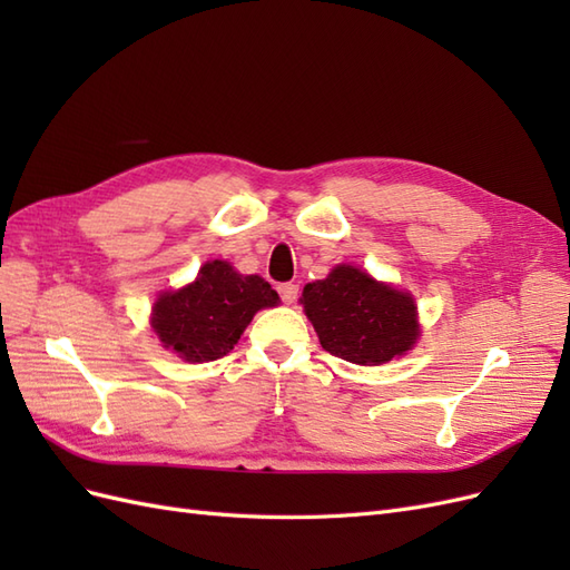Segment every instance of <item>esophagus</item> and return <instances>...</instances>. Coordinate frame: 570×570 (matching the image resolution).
<instances>
[{
  "label": "esophagus",
  "mask_w": 570,
  "mask_h": 570,
  "mask_svg": "<svg viewBox=\"0 0 570 570\" xmlns=\"http://www.w3.org/2000/svg\"><path fill=\"white\" fill-rule=\"evenodd\" d=\"M278 295H281V299H283L285 304H295L297 297H299V285H295V283H283V285H278Z\"/></svg>",
  "instance_id": "34e87169"
}]
</instances>
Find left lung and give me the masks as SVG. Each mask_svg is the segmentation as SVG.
Instances as JSON below:
<instances>
[{
    "label": "left lung",
    "instance_id": "left-lung-1",
    "mask_svg": "<svg viewBox=\"0 0 570 570\" xmlns=\"http://www.w3.org/2000/svg\"><path fill=\"white\" fill-rule=\"evenodd\" d=\"M302 304L323 350L352 364H385L419 337L416 306L406 292L354 266H337L325 281L308 283Z\"/></svg>",
    "mask_w": 570,
    "mask_h": 570
}]
</instances>
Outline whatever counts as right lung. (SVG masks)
I'll use <instances>...</instances> for the list:
<instances>
[{
    "mask_svg": "<svg viewBox=\"0 0 570 570\" xmlns=\"http://www.w3.org/2000/svg\"><path fill=\"white\" fill-rule=\"evenodd\" d=\"M275 304L278 292L264 278L239 275L216 258L199 268L193 285L159 297L151 327L185 361H216L235 347L258 308Z\"/></svg>",
    "mask_w": 570,
    "mask_h": 570,
    "instance_id": "obj_1",
    "label": "right lung"
}]
</instances>
